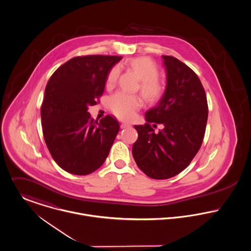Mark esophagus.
I'll use <instances>...</instances> for the list:
<instances>
[{"mask_svg": "<svg viewBox=\"0 0 251 251\" xmlns=\"http://www.w3.org/2000/svg\"><path fill=\"white\" fill-rule=\"evenodd\" d=\"M131 126L129 124H126V123H122L121 124V128L124 129V128H127V127H130Z\"/></svg>", "mask_w": 251, "mask_h": 251, "instance_id": "34e87169", "label": "esophagus"}]
</instances>
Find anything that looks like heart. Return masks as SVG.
<instances>
[{
	"label": "heart",
	"mask_w": 251,
	"mask_h": 251,
	"mask_svg": "<svg viewBox=\"0 0 251 251\" xmlns=\"http://www.w3.org/2000/svg\"><path fill=\"white\" fill-rule=\"evenodd\" d=\"M130 71L136 73L140 79V92L146 101L154 103L161 100L165 94V85L158 78L159 71L155 63L148 57H134L123 64ZM120 68L114 67L108 72L106 87L112 88L120 76ZM142 107V100L136 95H128L118 92L108 100V108L113 115L123 121L134 118L136 112Z\"/></svg>",
	"instance_id": "b5f03b06"
}]
</instances>
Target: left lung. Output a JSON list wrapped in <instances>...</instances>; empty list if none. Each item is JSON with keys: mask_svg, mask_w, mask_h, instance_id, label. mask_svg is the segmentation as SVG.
<instances>
[{"mask_svg": "<svg viewBox=\"0 0 251 251\" xmlns=\"http://www.w3.org/2000/svg\"><path fill=\"white\" fill-rule=\"evenodd\" d=\"M167 86L159 103L146 112L147 123L135 126L132 147L137 166L154 179H166L184 170L201 148L208 121L205 89L189 67L172 56H162ZM164 125L155 134L150 125Z\"/></svg>", "mask_w": 251, "mask_h": 251, "instance_id": "obj_1", "label": "left lung"}]
</instances>
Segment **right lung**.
Listing matches in <instances>:
<instances>
[{"label":"right lung","mask_w":251,"mask_h":251,"mask_svg":"<svg viewBox=\"0 0 251 251\" xmlns=\"http://www.w3.org/2000/svg\"><path fill=\"white\" fill-rule=\"evenodd\" d=\"M121 56L74 57L50 77L40 107L44 141L65 171L85 176L99 169L120 130L117 120H94L88 107L104 92L108 72Z\"/></svg>","instance_id":"add662e5"}]
</instances>
